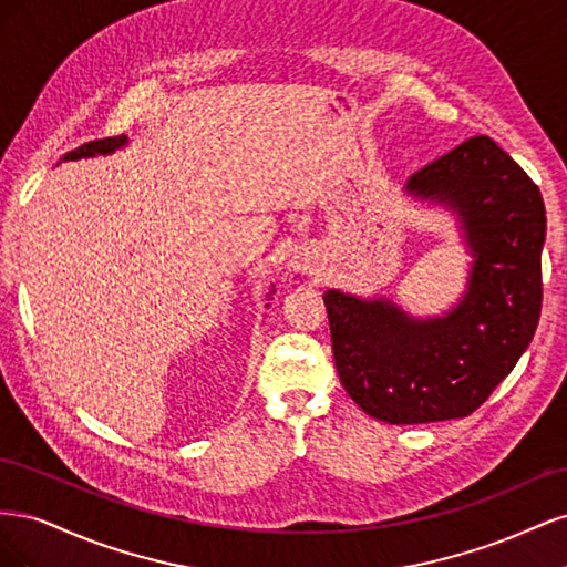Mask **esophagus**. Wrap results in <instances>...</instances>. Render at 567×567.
<instances>
[{"mask_svg": "<svg viewBox=\"0 0 567 567\" xmlns=\"http://www.w3.org/2000/svg\"><path fill=\"white\" fill-rule=\"evenodd\" d=\"M315 252L307 250V248H300V250H293L290 252V260H288V267L293 271H310L315 267Z\"/></svg>", "mask_w": 567, "mask_h": 567, "instance_id": "obj_1", "label": "esophagus"}]
</instances>
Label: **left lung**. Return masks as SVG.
Segmentation results:
<instances>
[{"mask_svg": "<svg viewBox=\"0 0 567 567\" xmlns=\"http://www.w3.org/2000/svg\"><path fill=\"white\" fill-rule=\"evenodd\" d=\"M404 194L456 217L473 262L450 312L414 317L381 298L326 290L336 369L369 416L463 419L516 367L542 310L546 210L537 184L489 136H471L409 177Z\"/></svg>", "mask_w": 567, "mask_h": 567, "instance_id": "8db88e82", "label": "left lung"}]
</instances>
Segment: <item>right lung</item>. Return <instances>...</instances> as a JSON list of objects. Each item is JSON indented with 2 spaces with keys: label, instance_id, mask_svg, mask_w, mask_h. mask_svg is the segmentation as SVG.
I'll return each instance as SVG.
<instances>
[{
  "label": "right lung",
  "instance_id": "add662e5",
  "mask_svg": "<svg viewBox=\"0 0 567 567\" xmlns=\"http://www.w3.org/2000/svg\"><path fill=\"white\" fill-rule=\"evenodd\" d=\"M123 146H127V136H109V140H96L90 144H82L75 151H68L61 161H80V158H94V156H111V153L120 151ZM274 290H269V296Z\"/></svg>",
  "mask_w": 567,
  "mask_h": 567
}]
</instances>
